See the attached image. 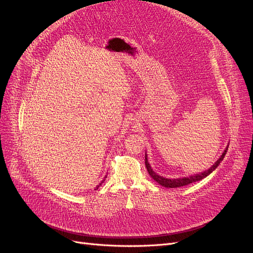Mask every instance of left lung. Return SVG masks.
<instances>
[{"instance_id": "obj_1", "label": "left lung", "mask_w": 253, "mask_h": 253, "mask_svg": "<svg viewBox=\"0 0 253 253\" xmlns=\"http://www.w3.org/2000/svg\"><path fill=\"white\" fill-rule=\"evenodd\" d=\"M227 150L226 149L223 153V155L220 156V158H218L217 162L214 164L209 170H207L203 173H200V174H196V175H192V176H189V177H182V178H176V179H170V178H164L162 177V176L157 175L154 171H153L151 169V167L149 165V162H148V158H147V155H145V167H147V170L149 172V174L151 175V177L154 179L155 181H157L159 185H162L163 187H166V188H179V187H183V186H187V185H190V183L192 182H195V181H198V180H202L203 178L207 177L210 173H212L214 170L216 169L217 166L220 164L221 160L224 159L226 153H227Z\"/></svg>"}]
</instances>
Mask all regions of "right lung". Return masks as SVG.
Here are the masks:
<instances>
[{
	"label": "right lung",
	"instance_id": "1",
	"mask_svg": "<svg viewBox=\"0 0 253 253\" xmlns=\"http://www.w3.org/2000/svg\"><path fill=\"white\" fill-rule=\"evenodd\" d=\"M97 189H98V188H97Z\"/></svg>",
	"mask_w": 253,
	"mask_h": 253
}]
</instances>
